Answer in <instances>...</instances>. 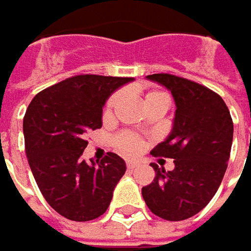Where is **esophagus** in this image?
<instances>
[{"mask_svg": "<svg viewBox=\"0 0 251 251\" xmlns=\"http://www.w3.org/2000/svg\"><path fill=\"white\" fill-rule=\"evenodd\" d=\"M126 166H127V169H128V170H133V169L137 167V163H135V161H127V163H126Z\"/></svg>", "mask_w": 251, "mask_h": 251, "instance_id": "esophagus-1", "label": "esophagus"}]
</instances>
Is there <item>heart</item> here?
I'll list each match as a JSON object with an SVG mask.
<instances>
[{"label":"heart","instance_id":"1","mask_svg":"<svg viewBox=\"0 0 251 251\" xmlns=\"http://www.w3.org/2000/svg\"><path fill=\"white\" fill-rule=\"evenodd\" d=\"M160 97H167V94L163 93V91H158V90H151L144 96V102L147 104L152 100L160 99ZM120 101H121V93H114L110 99L107 100V102L104 105V110H102V120H110L111 117L114 116V111L118 107ZM114 146L124 154H135V152L141 150L143 143L135 134L124 131V133H120V134H117L114 137Z\"/></svg>","mask_w":251,"mask_h":251}]
</instances>
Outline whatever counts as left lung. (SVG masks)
<instances>
[{
  "mask_svg": "<svg viewBox=\"0 0 251 251\" xmlns=\"http://www.w3.org/2000/svg\"><path fill=\"white\" fill-rule=\"evenodd\" d=\"M147 78L167 87L176 101V117L169 138L151 150L152 155L174 160V169L151 164V184L141 194L155 216L180 222L208 204L220 187L233 141V120L223 99L213 90L173 74Z\"/></svg>",
  "mask_w": 251,
  "mask_h": 251,
  "instance_id": "left-lung-1",
  "label": "left lung"
}]
</instances>
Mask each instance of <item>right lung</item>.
I'll return each mask as SVG.
<instances>
[{
    "label": "right lung",
    "mask_w": 251,
    "mask_h": 251,
    "mask_svg": "<svg viewBox=\"0 0 251 251\" xmlns=\"http://www.w3.org/2000/svg\"><path fill=\"white\" fill-rule=\"evenodd\" d=\"M128 77L74 75L38 93L24 116L25 154L47 203L73 222H90L105 213L126 173L114 152L88 164L85 133L101 128L102 105Z\"/></svg>",
    "instance_id": "right-lung-1"
}]
</instances>
